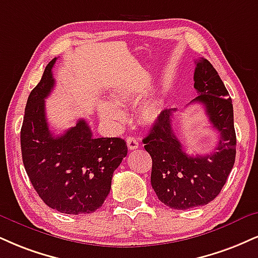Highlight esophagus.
<instances>
[{"mask_svg": "<svg viewBox=\"0 0 258 258\" xmlns=\"http://www.w3.org/2000/svg\"><path fill=\"white\" fill-rule=\"evenodd\" d=\"M126 143H127V147H128L130 150H136V149L139 147V143L135 137H127Z\"/></svg>", "mask_w": 258, "mask_h": 258, "instance_id": "esophagus-1", "label": "esophagus"}]
</instances>
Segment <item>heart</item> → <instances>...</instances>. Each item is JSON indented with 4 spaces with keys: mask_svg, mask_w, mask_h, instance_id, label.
<instances>
[{
    "mask_svg": "<svg viewBox=\"0 0 258 258\" xmlns=\"http://www.w3.org/2000/svg\"><path fill=\"white\" fill-rule=\"evenodd\" d=\"M113 98L117 104H127L135 101L137 96L131 91H127V90H117L114 92ZM98 111L102 120L109 123H119L125 117L123 110L119 105L111 103V102H102L98 107ZM161 114H162V107H161L159 101H147L138 109L139 120L145 125H153V123L157 122Z\"/></svg>",
    "mask_w": 258,
    "mask_h": 258,
    "instance_id": "1",
    "label": "heart"
}]
</instances>
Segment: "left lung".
<instances>
[{
  "mask_svg": "<svg viewBox=\"0 0 258 258\" xmlns=\"http://www.w3.org/2000/svg\"><path fill=\"white\" fill-rule=\"evenodd\" d=\"M192 102L202 103L220 141L209 155H188L173 131L175 108L162 110L150 133L143 139L153 159L151 186L159 200L172 209L206 206L222 190L235 161L233 104L227 89L213 64L202 57L195 68Z\"/></svg>",
  "mask_w": 258,
  "mask_h": 258,
  "instance_id": "obj_1",
  "label": "left lung"
}]
</instances>
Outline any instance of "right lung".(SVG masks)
Listing matches in <instances>:
<instances>
[{"instance_id":"1","label":"right lung","mask_w":258,"mask_h":258,"mask_svg":"<svg viewBox=\"0 0 258 258\" xmlns=\"http://www.w3.org/2000/svg\"><path fill=\"white\" fill-rule=\"evenodd\" d=\"M56 57L46 64L31 91L20 132L23 162L31 184L48 207L63 214H90L110 192L114 170L127 155L121 138H95L84 119L54 136L45 116V101L55 85Z\"/></svg>"}]
</instances>
